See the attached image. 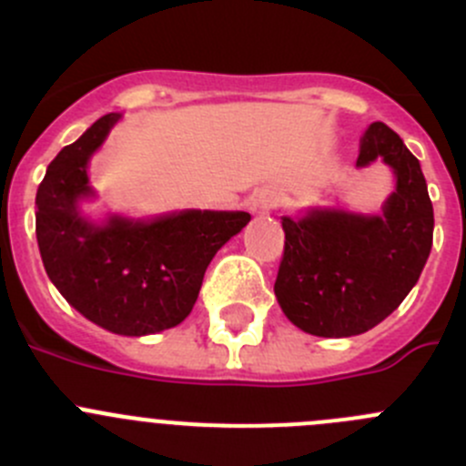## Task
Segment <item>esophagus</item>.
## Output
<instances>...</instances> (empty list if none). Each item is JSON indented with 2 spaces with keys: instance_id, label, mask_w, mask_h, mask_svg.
<instances>
[{
  "instance_id": "34e87169",
  "label": "esophagus",
  "mask_w": 466,
  "mask_h": 466,
  "mask_svg": "<svg viewBox=\"0 0 466 466\" xmlns=\"http://www.w3.org/2000/svg\"><path fill=\"white\" fill-rule=\"evenodd\" d=\"M272 207H275V200H272L270 196L261 194V196H257V198H252L250 209H252V214H257V216H266L268 211L272 209Z\"/></svg>"
}]
</instances>
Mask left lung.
Returning a JSON list of instances; mask_svg holds the SVG:
<instances>
[{
  "label": "left lung",
  "mask_w": 466,
  "mask_h": 466,
  "mask_svg": "<svg viewBox=\"0 0 466 466\" xmlns=\"http://www.w3.org/2000/svg\"><path fill=\"white\" fill-rule=\"evenodd\" d=\"M374 159L397 176L380 216L311 211L281 220L275 295L286 318L313 336L347 338L377 327L406 299L431 255L433 203L420 159L383 121L368 126L356 164Z\"/></svg>",
  "instance_id": "left-lung-1"
}]
</instances>
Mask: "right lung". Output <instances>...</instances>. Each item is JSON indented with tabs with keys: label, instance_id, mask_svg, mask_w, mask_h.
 I'll return each mask as SVG.
<instances>
[{
	"label": "right lung",
	"instance_id": "right-lung-1",
	"mask_svg": "<svg viewBox=\"0 0 466 466\" xmlns=\"http://www.w3.org/2000/svg\"><path fill=\"white\" fill-rule=\"evenodd\" d=\"M101 116L46 167L35 196L42 263L65 299L98 327L146 336L194 309L209 261L250 220L248 211H180L150 223L112 216L92 225L76 200L89 196L87 159L116 124Z\"/></svg>",
	"mask_w": 466,
	"mask_h": 466
}]
</instances>
